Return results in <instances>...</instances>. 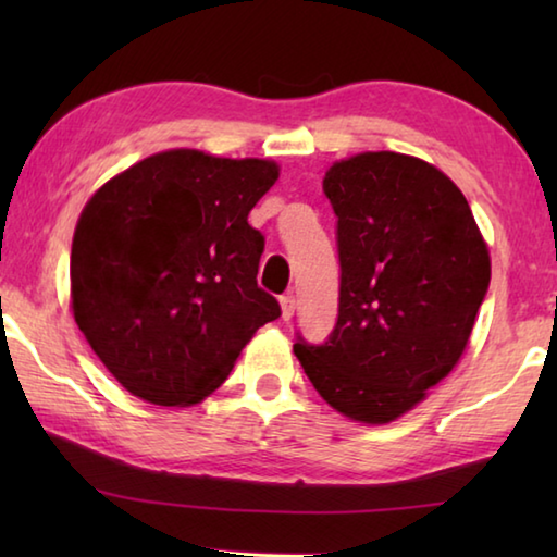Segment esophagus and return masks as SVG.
<instances>
[{"mask_svg": "<svg viewBox=\"0 0 557 557\" xmlns=\"http://www.w3.org/2000/svg\"><path fill=\"white\" fill-rule=\"evenodd\" d=\"M280 307H282V319H285V322H289L292 317H295V309H297V299L292 297V295H285L280 299Z\"/></svg>", "mask_w": 557, "mask_h": 557, "instance_id": "obj_1", "label": "esophagus"}]
</instances>
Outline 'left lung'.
Wrapping results in <instances>:
<instances>
[{"mask_svg":"<svg viewBox=\"0 0 557 557\" xmlns=\"http://www.w3.org/2000/svg\"><path fill=\"white\" fill-rule=\"evenodd\" d=\"M338 319L295 356L348 420L385 425L425 400L469 344L492 280L486 240L465 194L437 166L398 152L334 162Z\"/></svg>","mask_w":557,"mask_h":557,"instance_id":"left-lung-1","label":"left lung"}]
</instances>
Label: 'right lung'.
<instances>
[{"label":"right lung","instance_id":"obj_1","mask_svg":"<svg viewBox=\"0 0 557 557\" xmlns=\"http://www.w3.org/2000/svg\"><path fill=\"white\" fill-rule=\"evenodd\" d=\"M280 166L166 149L112 176L73 233L71 309L122 388L164 408L201 403L280 317L258 287L265 238L248 223Z\"/></svg>","mask_w":557,"mask_h":557}]
</instances>
